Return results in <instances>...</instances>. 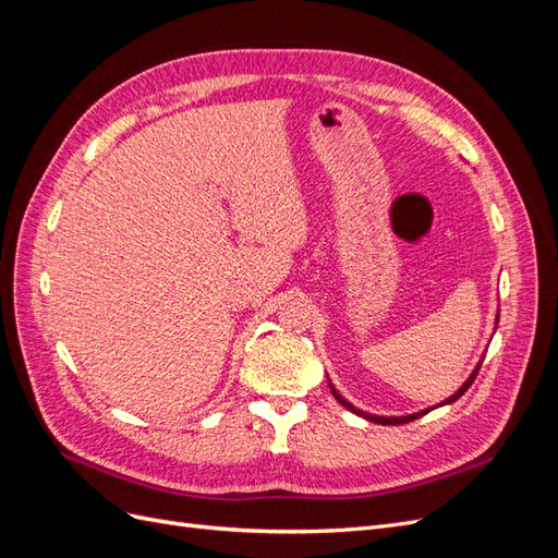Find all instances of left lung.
<instances>
[{"label":"left lung","mask_w":558,"mask_h":558,"mask_svg":"<svg viewBox=\"0 0 558 558\" xmlns=\"http://www.w3.org/2000/svg\"><path fill=\"white\" fill-rule=\"evenodd\" d=\"M496 324H498V320H496ZM480 367H482V363L475 367V369H472V375L468 377V381L459 388V391H456L451 398H447L445 400V404H449V402H453V400H459L465 391H468V388H470V384L472 381H475V377H477V373H480ZM330 391H332V396L337 398V402H340V404H344V408L347 410H351L353 414H359V416H363V418H367V421H375V424H381V426H398V424H408V421H414V418H418V416H424L426 412H416V414H408V416H375V414H367V412H361V410H356V408H353V404L351 402H347L340 393H337V388L330 384ZM442 404V402H440Z\"/></svg>","instance_id":"left-lung-1"}]
</instances>
